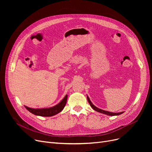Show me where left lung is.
Instances as JSON below:
<instances>
[{"label": "left lung", "instance_id": "8db88e82", "mask_svg": "<svg viewBox=\"0 0 152 152\" xmlns=\"http://www.w3.org/2000/svg\"><path fill=\"white\" fill-rule=\"evenodd\" d=\"M87 100H88V102L89 103V104L91 105V107L95 110L97 111V112H100L101 113H103L105 115H108V116H116V115H121L122 113H124V111H122V112H120V113H113V112H110V111H105V110H103L102 109H100L99 108H97V107H95L93 103L91 102V100L89 99V97L87 96Z\"/></svg>", "mask_w": 152, "mask_h": 152}]
</instances>
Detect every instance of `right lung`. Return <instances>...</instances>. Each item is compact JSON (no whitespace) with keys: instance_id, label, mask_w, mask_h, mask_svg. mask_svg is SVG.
Here are the masks:
<instances>
[{"instance_id":"obj_1","label":"right lung","mask_w":152,"mask_h":152,"mask_svg":"<svg viewBox=\"0 0 152 152\" xmlns=\"http://www.w3.org/2000/svg\"><path fill=\"white\" fill-rule=\"evenodd\" d=\"M68 98V95H66V96L63 98V99L57 105H56L54 107L50 108H31L25 106V107L31 112L35 115L41 116H52L55 115L59 113L63 110L64 107H65L66 101Z\"/></svg>"}]
</instances>
